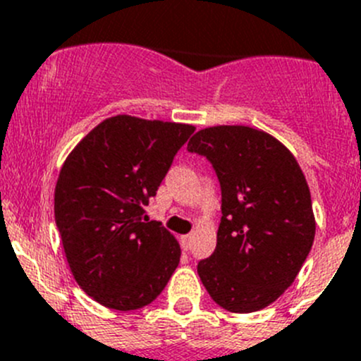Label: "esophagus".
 Segmentation results:
<instances>
[{
    "mask_svg": "<svg viewBox=\"0 0 361 361\" xmlns=\"http://www.w3.org/2000/svg\"><path fill=\"white\" fill-rule=\"evenodd\" d=\"M190 242H192L190 235H183V237L180 238L181 249H183V251H188V249H190Z\"/></svg>",
    "mask_w": 361,
    "mask_h": 361,
    "instance_id": "34e87169",
    "label": "esophagus"
}]
</instances>
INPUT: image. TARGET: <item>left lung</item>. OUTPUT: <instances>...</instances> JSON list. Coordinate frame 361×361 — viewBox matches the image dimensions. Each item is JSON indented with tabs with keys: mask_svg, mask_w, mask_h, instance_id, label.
<instances>
[{
	"mask_svg": "<svg viewBox=\"0 0 361 361\" xmlns=\"http://www.w3.org/2000/svg\"><path fill=\"white\" fill-rule=\"evenodd\" d=\"M187 149L210 161L221 185L217 245L197 274L224 310L258 312L290 287L312 249L305 174L279 140L249 126L204 128Z\"/></svg>",
	"mask_w": 361,
	"mask_h": 361,
	"instance_id": "1",
	"label": "left lung"
}]
</instances>
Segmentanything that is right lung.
Returning a JSON list of instances; mask_svg holds the SVG:
<instances>
[{"instance_id":"add662e5","label":"right lung","mask_w":361,"mask_h":361,"mask_svg":"<svg viewBox=\"0 0 361 361\" xmlns=\"http://www.w3.org/2000/svg\"><path fill=\"white\" fill-rule=\"evenodd\" d=\"M194 130L116 116L67 157L55 188L56 228L74 279L99 305H149L180 264V244L146 207Z\"/></svg>"}]
</instances>
